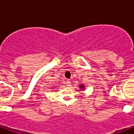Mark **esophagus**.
Here are the masks:
<instances>
[{"label":"esophagus","instance_id":"34e87169","mask_svg":"<svg viewBox=\"0 0 134 134\" xmlns=\"http://www.w3.org/2000/svg\"><path fill=\"white\" fill-rule=\"evenodd\" d=\"M66 83H67V86H71V81H69V80H68V81H67V82H66Z\"/></svg>","mask_w":134,"mask_h":134}]
</instances>
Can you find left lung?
I'll list each match as a JSON object with an SVG mask.
<instances>
[{
    "mask_svg": "<svg viewBox=\"0 0 134 134\" xmlns=\"http://www.w3.org/2000/svg\"><path fill=\"white\" fill-rule=\"evenodd\" d=\"M80 86V88H81L82 90L85 89V88H85V86H83V85H81V86Z\"/></svg>",
    "mask_w": 134,
    "mask_h": 134,
    "instance_id": "obj_1",
    "label": "left lung"
}]
</instances>
